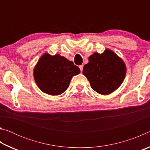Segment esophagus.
I'll use <instances>...</instances> for the list:
<instances>
[{
	"instance_id": "34e87169",
	"label": "esophagus",
	"mask_w": 150,
	"mask_h": 150,
	"mask_svg": "<svg viewBox=\"0 0 150 150\" xmlns=\"http://www.w3.org/2000/svg\"><path fill=\"white\" fill-rule=\"evenodd\" d=\"M79 69L81 70V72L83 71V65H79Z\"/></svg>"
}]
</instances>
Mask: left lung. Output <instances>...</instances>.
Returning <instances> with one entry per match:
<instances>
[{
    "label": "left lung",
    "mask_w": 150,
    "mask_h": 150,
    "mask_svg": "<svg viewBox=\"0 0 150 150\" xmlns=\"http://www.w3.org/2000/svg\"><path fill=\"white\" fill-rule=\"evenodd\" d=\"M126 67L122 60L110 50L103 54L95 53L88 57L83 74L91 88L101 95H108L120 87L124 79Z\"/></svg>",
    "instance_id": "obj_1"
}]
</instances>
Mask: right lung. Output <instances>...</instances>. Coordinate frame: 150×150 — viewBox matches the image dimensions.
I'll return each instance as SVG.
<instances>
[{
    "mask_svg": "<svg viewBox=\"0 0 150 150\" xmlns=\"http://www.w3.org/2000/svg\"><path fill=\"white\" fill-rule=\"evenodd\" d=\"M80 73V69L71 61L59 54L52 56L45 54L40 57L34 70L37 85L45 93L59 95L69 87L74 75Z\"/></svg>",
    "mask_w": 150,
    "mask_h": 150,
    "instance_id": "obj_1",
    "label": "right lung"
}]
</instances>
